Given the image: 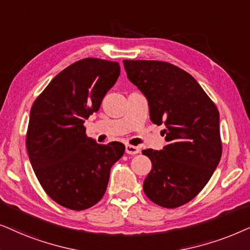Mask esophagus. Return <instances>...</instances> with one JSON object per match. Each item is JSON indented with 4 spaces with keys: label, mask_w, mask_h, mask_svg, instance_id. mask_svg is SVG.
Wrapping results in <instances>:
<instances>
[{
    "label": "esophagus",
    "mask_w": 250,
    "mask_h": 250,
    "mask_svg": "<svg viewBox=\"0 0 250 250\" xmlns=\"http://www.w3.org/2000/svg\"><path fill=\"white\" fill-rule=\"evenodd\" d=\"M125 153H128V154H137L139 153V148L137 146H134V145H125Z\"/></svg>",
    "instance_id": "obj_1"
}]
</instances>
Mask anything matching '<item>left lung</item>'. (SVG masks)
Segmentation results:
<instances>
[{"label": "left lung", "mask_w": 250, "mask_h": 250, "mask_svg": "<svg viewBox=\"0 0 250 250\" xmlns=\"http://www.w3.org/2000/svg\"><path fill=\"white\" fill-rule=\"evenodd\" d=\"M123 64L128 79L147 98L151 121L166 125L168 145L142 151L152 161L143 189L161 207H181L201 192L221 160L218 109L191 74L170 62Z\"/></svg>", "instance_id": "left-lung-1"}]
</instances>
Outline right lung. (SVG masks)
I'll return each instance as SVG.
<instances>
[{"label": "right lung", "instance_id": "add662e5", "mask_svg": "<svg viewBox=\"0 0 250 250\" xmlns=\"http://www.w3.org/2000/svg\"><path fill=\"white\" fill-rule=\"evenodd\" d=\"M120 75L116 62L84 58L51 80L33 103L26 147L44 192L62 207L84 210L105 194L125 145L97 144L83 123L101 107Z\"/></svg>", "mask_w": 250, "mask_h": 250}]
</instances>
